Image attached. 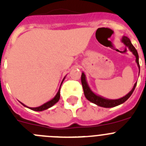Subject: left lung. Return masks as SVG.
Returning a JSON list of instances; mask_svg holds the SVG:
<instances>
[{
	"label": "left lung",
	"instance_id": "8db88e82",
	"mask_svg": "<svg viewBox=\"0 0 146 146\" xmlns=\"http://www.w3.org/2000/svg\"><path fill=\"white\" fill-rule=\"evenodd\" d=\"M122 42L125 44L127 46V47L129 48V50H131V52H133L134 55H135L136 57V62L138 66L139 69H140V64H139V56L138 53H137V51L135 49V47H134L132 44L130 42L129 38H127L126 36H123L122 38ZM81 82H82V88H83V91H84V94L86 97L87 98L88 100H89L91 102L94 103V104H97L98 106L103 107V108H113V107L118 106L119 104H122V103L125 102L130 97L132 93H133L134 90H135V87H136L137 82L134 86L133 88L129 93L127 95H126L123 97L119 99H115V100H111V99H104V98L101 97V96H96V94H94L92 91H91V89L89 88L87 84V82L86 80V76H85L84 73H82V75H81Z\"/></svg>",
	"mask_w": 146,
	"mask_h": 146
}]
</instances>
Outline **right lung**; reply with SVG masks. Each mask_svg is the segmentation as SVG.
Here are the masks:
<instances>
[{"instance_id": "1", "label": "right lung", "mask_w": 146, "mask_h": 146, "mask_svg": "<svg viewBox=\"0 0 146 146\" xmlns=\"http://www.w3.org/2000/svg\"><path fill=\"white\" fill-rule=\"evenodd\" d=\"M62 82H63V81H62ZM62 82H61V84H62ZM60 86H61V85H60ZM60 89H59L58 92L57 94H56V96H55L52 100H50V101H49L48 102L42 104V106L38 107V108H30V109L32 110H35V111H42V110H47L48 109V108H51L52 106H53L55 103L58 102L59 99H60ZM22 104H23V103H22ZM23 105L25 106V104H23Z\"/></svg>"}]
</instances>
